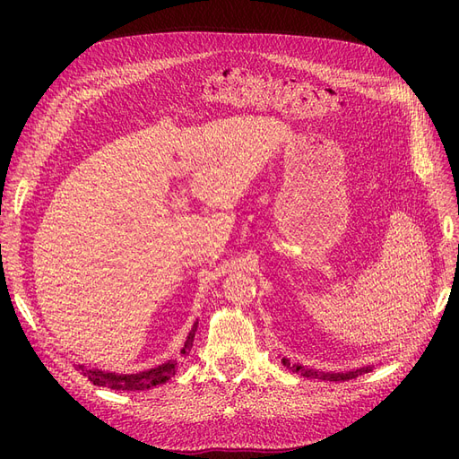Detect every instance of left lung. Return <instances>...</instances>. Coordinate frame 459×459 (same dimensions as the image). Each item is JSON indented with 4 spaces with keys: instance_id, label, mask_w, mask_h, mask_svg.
Segmentation results:
<instances>
[{
    "instance_id": "left-lung-1",
    "label": "left lung",
    "mask_w": 459,
    "mask_h": 459,
    "mask_svg": "<svg viewBox=\"0 0 459 459\" xmlns=\"http://www.w3.org/2000/svg\"><path fill=\"white\" fill-rule=\"evenodd\" d=\"M283 366H287L289 369H293L297 373H300L302 377H310V379H322V381H349V379H356L359 375H364L368 371L373 369V366H362V368H356L351 371H322V369H314V368H307V366H300V364H290L287 358L281 359Z\"/></svg>"
}]
</instances>
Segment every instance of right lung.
Instances as JSON below:
<instances>
[{
	"label": "right lung",
	"mask_w": 459,
	"mask_h": 459,
	"mask_svg": "<svg viewBox=\"0 0 459 459\" xmlns=\"http://www.w3.org/2000/svg\"><path fill=\"white\" fill-rule=\"evenodd\" d=\"M197 325H199V322L193 324L189 335L186 337L182 351H179V354H182V356L189 354L191 346H193V339H195ZM78 368L97 386H108V388H113V391H147V388H152L157 385H164L166 381L174 377L176 371H178V359H169V362H164L157 368L137 371V373L101 371V369H90L86 366H78Z\"/></svg>",
	"instance_id": "obj_1"
}]
</instances>
